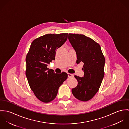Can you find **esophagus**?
I'll use <instances>...</instances> for the list:
<instances>
[{"instance_id": "obj_1", "label": "esophagus", "mask_w": 129, "mask_h": 129, "mask_svg": "<svg viewBox=\"0 0 129 129\" xmlns=\"http://www.w3.org/2000/svg\"><path fill=\"white\" fill-rule=\"evenodd\" d=\"M68 77H74V74H70V73H68Z\"/></svg>"}]
</instances>
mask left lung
Segmentation results:
<instances>
[{"mask_svg":"<svg viewBox=\"0 0 129 129\" xmlns=\"http://www.w3.org/2000/svg\"><path fill=\"white\" fill-rule=\"evenodd\" d=\"M69 40L76 54V63L83 62V77L76 75L77 86L72 90L77 99L87 101L98 91L104 75L105 60L100 45L92 39L82 34H69Z\"/></svg>","mask_w":129,"mask_h":129,"instance_id":"8db88e82","label":"left lung"}]
</instances>
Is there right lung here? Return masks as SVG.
<instances>
[{"instance_id": "1", "label": "right lung", "mask_w": 129, "mask_h": 129, "mask_svg": "<svg viewBox=\"0 0 129 129\" xmlns=\"http://www.w3.org/2000/svg\"><path fill=\"white\" fill-rule=\"evenodd\" d=\"M68 33L46 34L35 39L26 56V75L37 98L45 103L53 100L60 86L68 78L65 72L55 74L47 68L55 59L56 50L68 38Z\"/></svg>"}]
</instances>
